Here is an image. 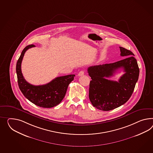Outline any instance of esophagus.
<instances>
[{"instance_id":"esophagus-1","label":"esophagus","mask_w":153,"mask_h":153,"mask_svg":"<svg viewBox=\"0 0 153 153\" xmlns=\"http://www.w3.org/2000/svg\"><path fill=\"white\" fill-rule=\"evenodd\" d=\"M84 73H85V71H80L78 75L79 76H82V75L84 74Z\"/></svg>"}]
</instances>
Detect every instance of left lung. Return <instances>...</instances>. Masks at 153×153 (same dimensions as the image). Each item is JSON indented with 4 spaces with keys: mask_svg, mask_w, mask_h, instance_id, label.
Listing matches in <instances>:
<instances>
[{
    "mask_svg": "<svg viewBox=\"0 0 153 153\" xmlns=\"http://www.w3.org/2000/svg\"><path fill=\"white\" fill-rule=\"evenodd\" d=\"M120 55L128 56L117 62L92 66L88 73L91 77L89 97L92 105L98 109L109 111L123 105L133 93L139 75V68L133 53L120 47ZM125 73L118 82L108 80L119 68Z\"/></svg>",
    "mask_w": 153,
    "mask_h": 153,
    "instance_id": "obj_1",
    "label": "left lung"
}]
</instances>
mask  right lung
Here are the masks:
<instances>
[{
    "label": "right lung",
    "instance_id": "1",
    "mask_svg": "<svg viewBox=\"0 0 153 153\" xmlns=\"http://www.w3.org/2000/svg\"><path fill=\"white\" fill-rule=\"evenodd\" d=\"M35 47L29 45L22 52L16 65L18 83L20 90L24 97L35 105L50 108L58 105L64 98L69 84L74 80V74L57 77L51 82L42 85H33L24 78L21 70V64L25 51Z\"/></svg>",
    "mask_w": 153,
    "mask_h": 153
}]
</instances>
